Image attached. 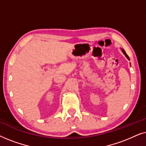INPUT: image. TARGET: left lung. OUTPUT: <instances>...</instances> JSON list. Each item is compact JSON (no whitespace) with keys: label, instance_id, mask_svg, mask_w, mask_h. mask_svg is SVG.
<instances>
[{"label":"left lung","instance_id":"1","mask_svg":"<svg viewBox=\"0 0 146 146\" xmlns=\"http://www.w3.org/2000/svg\"><path fill=\"white\" fill-rule=\"evenodd\" d=\"M122 50V52H123V54H125V56H126V58H127V59H128V60H129V56H127V54H126V52H125V50Z\"/></svg>","mask_w":146,"mask_h":146}]
</instances>
